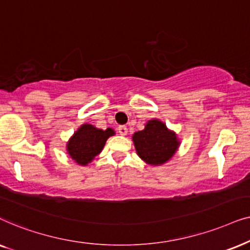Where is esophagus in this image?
I'll list each match as a JSON object with an SVG mask.
<instances>
[{"instance_id":"34e87169","label":"esophagus","mask_w":250,"mask_h":250,"mask_svg":"<svg viewBox=\"0 0 250 250\" xmlns=\"http://www.w3.org/2000/svg\"><path fill=\"white\" fill-rule=\"evenodd\" d=\"M118 131L121 136H125L128 134V128L125 127V125H120V127L118 128Z\"/></svg>"}]
</instances>
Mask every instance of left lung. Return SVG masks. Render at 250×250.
<instances>
[{
	"mask_svg": "<svg viewBox=\"0 0 250 250\" xmlns=\"http://www.w3.org/2000/svg\"><path fill=\"white\" fill-rule=\"evenodd\" d=\"M132 142L137 155L149 166L167 164L181 145L177 134L159 119L148 120L143 130L132 135Z\"/></svg>",
	"mask_w": 250,
	"mask_h": 250,
	"instance_id": "8db88e82",
	"label": "left lung"
}]
</instances>
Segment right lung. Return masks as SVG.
I'll use <instances>...</instances> for the list:
<instances>
[{
    "label": "right lung",
    "instance_id": "obj_1",
    "mask_svg": "<svg viewBox=\"0 0 250 250\" xmlns=\"http://www.w3.org/2000/svg\"><path fill=\"white\" fill-rule=\"evenodd\" d=\"M114 135L115 131L112 128L103 130L90 123H83L68 139L66 151L76 164L88 166L103 151L106 141Z\"/></svg>",
    "mask_w": 250,
    "mask_h": 250
}]
</instances>
